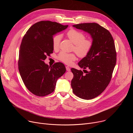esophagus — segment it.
<instances>
[{"mask_svg": "<svg viewBox=\"0 0 133 133\" xmlns=\"http://www.w3.org/2000/svg\"><path fill=\"white\" fill-rule=\"evenodd\" d=\"M66 70L68 71H70V68L68 67V66H66Z\"/></svg>", "mask_w": 133, "mask_h": 133, "instance_id": "esophagus-1", "label": "esophagus"}]
</instances>
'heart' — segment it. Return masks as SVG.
Segmentation results:
<instances>
[{
  "instance_id": "obj_1",
  "label": "heart",
  "mask_w": 133,
  "mask_h": 133,
  "mask_svg": "<svg viewBox=\"0 0 133 133\" xmlns=\"http://www.w3.org/2000/svg\"><path fill=\"white\" fill-rule=\"evenodd\" d=\"M66 36L75 45L74 50L79 57H84L89 52L92 46V42L90 39H86L83 33L75 29H71L67 32ZM61 38L59 35H56L53 37L52 47L55 50L58 48ZM57 58L62 62L70 65L75 60L76 56L74 54L62 51L58 55Z\"/></svg>"
}]
</instances>
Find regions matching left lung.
<instances>
[{
    "mask_svg": "<svg viewBox=\"0 0 133 133\" xmlns=\"http://www.w3.org/2000/svg\"><path fill=\"white\" fill-rule=\"evenodd\" d=\"M88 33L92 46L89 52L78 63L84 69L71 68L72 91L78 97L91 99L98 96L109 84L116 63L114 41L109 31L97 23H83L72 26ZM87 68L89 71L85 69Z\"/></svg>",
    "mask_w": 133,
    "mask_h": 133,
    "instance_id": "1",
    "label": "left lung"
}]
</instances>
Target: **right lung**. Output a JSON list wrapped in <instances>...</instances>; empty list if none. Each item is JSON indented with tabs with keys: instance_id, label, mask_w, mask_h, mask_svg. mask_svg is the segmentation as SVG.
Returning a JSON list of instances; mask_svg holds the SVG:
<instances>
[{
	"instance_id": "right-lung-1",
	"label": "right lung",
	"mask_w": 133,
	"mask_h": 133,
	"mask_svg": "<svg viewBox=\"0 0 133 133\" xmlns=\"http://www.w3.org/2000/svg\"><path fill=\"white\" fill-rule=\"evenodd\" d=\"M68 26L41 21L31 26L23 37L19 53L18 69L25 85L36 96H45L52 92L57 81L66 71L62 63L51 66L44 61L53 52V36Z\"/></svg>"
}]
</instances>
